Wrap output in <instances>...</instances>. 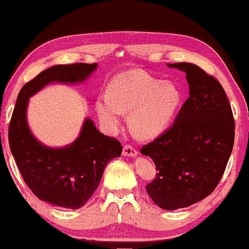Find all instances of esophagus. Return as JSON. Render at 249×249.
Returning a JSON list of instances; mask_svg holds the SVG:
<instances>
[{
  "label": "esophagus",
  "instance_id": "obj_1",
  "mask_svg": "<svg viewBox=\"0 0 249 249\" xmlns=\"http://www.w3.org/2000/svg\"><path fill=\"white\" fill-rule=\"evenodd\" d=\"M123 155L133 157V156L137 155V150L132 145H130V144H126V145H124V147H123Z\"/></svg>",
  "mask_w": 249,
  "mask_h": 249
}]
</instances>
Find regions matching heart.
I'll return each mask as SVG.
<instances>
[{
    "instance_id": "obj_1",
    "label": "heart",
    "mask_w": 249,
    "mask_h": 249,
    "mask_svg": "<svg viewBox=\"0 0 249 249\" xmlns=\"http://www.w3.org/2000/svg\"><path fill=\"white\" fill-rule=\"evenodd\" d=\"M108 95H100L95 111L110 131H117L124 112H129L130 129L139 138L160 135L178 111L182 94L170 81H162L143 71L117 75L108 86Z\"/></svg>"
}]
</instances>
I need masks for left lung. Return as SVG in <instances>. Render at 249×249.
Returning a JSON list of instances; mask_svg holds the SVG:
<instances>
[{"mask_svg":"<svg viewBox=\"0 0 249 249\" xmlns=\"http://www.w3.org/2000/svg\"><path fill=\"white\" fill-rule=\"evenodd\" d=\"M185 72L189 98L174 124L141 152L154 160L157 175L146 185L160 208H185L209 196L222 178L235 136L225 89L213 75L189 62L168 64Z\"/></svg>","mask_w":249,"mask_h":249,"instance_id":"left-lung-1","label":"left lung"}]
</instances>
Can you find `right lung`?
Wrapping results in <instances>:
<instances>
[{"label":"right lung","instance_id":"right-lung-1","mask_svg":"<svg viewBox=\"0 0 249 249\" xmlns=\"http://www.w3.org/2000/svg\"><path fill=\"white\" fill-rule=\"evenodd\" d=\"M95 68L97 64L76 62L42 71L21 89L9 123V146L24 183L37 198L62 208L78 209L89 200L105 166L122 155V144L103 135L91 119H86L78 139L70 146L52 149L42 145L27 124V105L29 97L45 85L81 83Z\"/></svg>","mask_w":249,"mask_h":249}]
</instances>
